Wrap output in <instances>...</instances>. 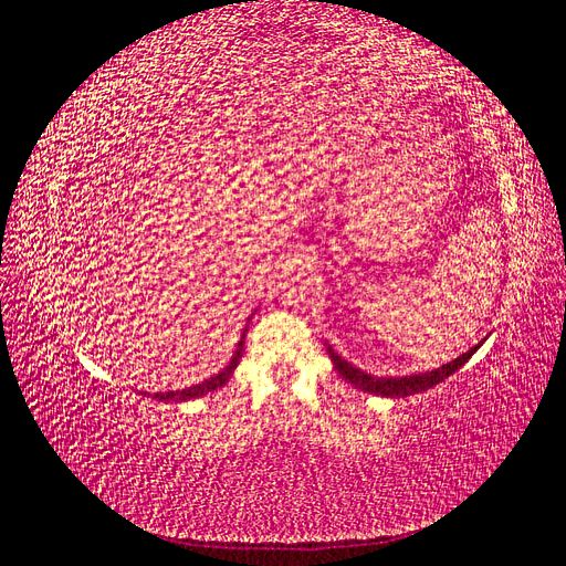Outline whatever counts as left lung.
Returning <instances> with one entry per match:
<instances>
[{
  "label": "left lung",
  "instance_id": "8db88e82",
  "mask_svg": "<svg viewBox=\"0 0 566 566\" xmlns=\"http://www.w3.org/2000/svg\"><path fill=\"white\" fill-rule=\"evenodd\" d=\"M482 347V342L479 345H474L470 352L460 354L458 358H453V361L443 364L434 370H424V373H413V375H403V378H382V375H370L361 368H356L354 364L345 361L331 345H325V349H328V356L331 361L335 366V370L345 378L347 382H352L356 389H364L368 394H378V397H389V399H403V397H410V394H418V391H424V389H432L434 385L443 382L449 378V375H453L460 366H465L470 361V356Z\"/></svg>",
  "mask_w": 566,
  "mask_h": 566
}]
</instances>
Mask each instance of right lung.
Listing matches in <instances>:
<instances>
[{"mask_svg":"<svg viewBox=\"0 0 566 566\" xmlns=\"http://www.w3.org/2000/svg\"><path fill=\"white\" fill-rule=\"evenodd\" d=\"M245 331H248V325H245ZM245 331H243L241 339H238V347H235V352H233V356H231V361H229L224 368H221L217 375H212L210 380H205V382H200V385H193V387H188V389L156 391V394H153V399L165 401V403H179V401H191V399L205 397V394H210V391H214V389H219V387H224V385L229 382L231 375H233V370L238 368V361H241V356H243V345H245Z\"/></svg>","mask_w":566,"mask_h":566,"instance_id":"obj_1","label":"right lung"}]
</instances>
